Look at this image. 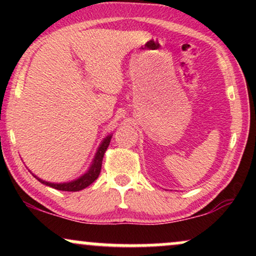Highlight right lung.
Returning a JSON list of instances; mask_svg holds the SVG:
<instances>
[{
    "label": "right lung",
    "instance_id": "obj_1",
    "mask_svg": "<svg viewBox=\"0 0 256 256\" xmlns=\"http://www.w3.org/2000/svg\"><path fill=\"white\" fill-rule=\"evenodd\" d=\"M112 138V134H109L103 138V141L100 142L98 148H97V152H96V154H94L92 162H91L89 170H88L84 174H82L80 178L74 179V180L66 182H50L42 180V179H40L39 176L33 174V173H32V174L36 176V178L41 182V184H45L47 186H50V188H56V190L71 191V192L83 190V188H88V186L92 184V182L96 180L97 178H98V176L100 173V168H102V162H103L104 153H106V148H108V146H109Z\"/></svg>",
    "mask_w": 256,
    "mask_h": 256
}]
</instances>
